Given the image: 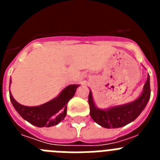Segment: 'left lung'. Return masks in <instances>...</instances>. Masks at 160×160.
<instances>
[{
  "label": "left lung",
  "instance_id": "obj_1",
  "mask_svg": "<svg viewBox=\"0 0 160 160\" xmlns=\"http://www.w3.org/2000/svg\"><path fill=\"white\" fill-rule=\"evenodd\" d=\"M151 96L150 77L143 87V92L138 99L123 106L115 107L109 110H100L94 105L92 94L90 91L88 102L90 105V114L94 122L105 128H118L130 123L141 114L148 104Z\"/></svg>",
  "mask_w": 160,
  "mask_h": 160
}]
</instances>
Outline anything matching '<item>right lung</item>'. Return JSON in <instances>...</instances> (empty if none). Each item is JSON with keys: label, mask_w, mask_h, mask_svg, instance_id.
I'll return each mask as SVG.
<instances>
[{"label": "right lung", "mask_w": 160, "mask_h": 160, "mask_svg": "<svg viewBox=\"0 0 160 160\" xmlns=\"http://www.w3.org/2000/svg\"><path fill=\"white\" fill-rule=\"evenodd\" d=\"M78 87V85H70L57 98L38 107L21 105L15 101L10 91L9 97L14 108L24 119L38 128H49L57 125L64 119L66 115L67 102L73 97Z\"/></svg>", "instance_id": "obj_1"}]
</instances>
